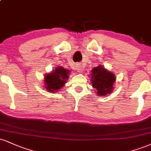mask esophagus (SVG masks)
<instances>
[{
  "label": "esophagus",
  "instance_id": "1",
  "mask_svg": "<svg viewBox=\"0 0 151 151\" xmlns=\"http://www.w3.org/2000/svg\"><path fill=\"white\" fill-rule=\"evenodd\" d=\"M77 72H81L83 70V67L82 65L81 64H77Z\"/></svg>",
  "mask_w": 151,
  "mask_h": 151
}]
</instances>
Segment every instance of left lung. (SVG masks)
Masks as SVG:
<instances>
[{"label":"left lung","mask_w":151,"mask_h":151,"mask_svg":"<svg viewBox=\"0 0 151 151\" xmlns=\"http://www.w3.org/2000/svg\"><path fill=\"white\" fill-rule=\"evenodd\" d=\"M91 77L92 86L97 91L98 95L104 96L112 93L116 79L113 73L99 65L91 70Z\"/></svg>","instance_id":"obj_1"}]
</instances>
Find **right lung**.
<instances>
[{
  "label": "right lung",
  "mask_w": 151,
  "mask_h": 151,
  "mask_svg": "<svg viewBox=\"0 0 151 151\" xmlns=\"http://www.w3.org/2000/svg\"><path fill=\"white\" fill-rule=\"evenodd\" d=\"M70 70L63 67H57L55 70L44 76L45 88L49 92L55 93L65 85L69 77Z\"/></svg>",
  "instance_id": "right-lung-1"
}]
</instances>
